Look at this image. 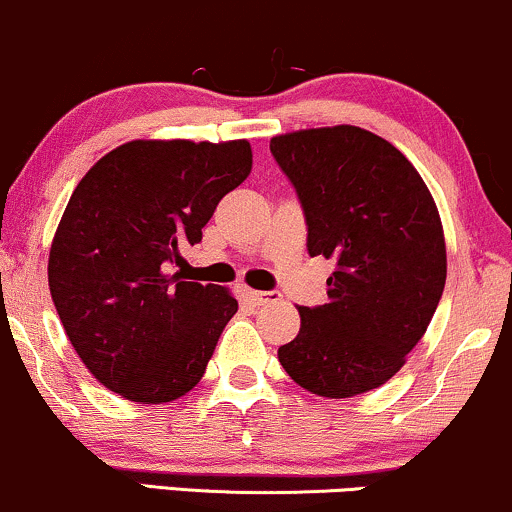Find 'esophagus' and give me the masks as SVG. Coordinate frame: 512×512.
Masks as SVG:
<instances>
[{"instance_id":"34e87169","label":"esophagus","mask_w":512,"mask_h":512,"mask_svg":"<svg viewBox=\"0 0 512 512\" xmlns=\"http://www.w3.org/2000/svg\"><path fill=\"white\" fill-rule=\"evenodd\" d=\"M254 300H256V304H273V302H280V292H273V290L254 292Z\"/></svg>"}]
</instances>
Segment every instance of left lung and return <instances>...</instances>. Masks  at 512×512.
<instances>
[{
  "instance_id": "left-lung-1",
  "label": "left lung",
  "mask_w": 512,
  "mask_h": 512,
  "mask_svg": "<svg viewBox=\"0 0 512 512\" xmlns=\"http://www.w3.org/2000/svg\"><path fill=\"white\" fill-rule=\"evenodd\" d=\"M271 152L302 203L309 256L336 263L329 302L300 307L280 365L329 399L382 387L423 338L445 287L433 195L392 142L355 125L275 135Z\"/></svg>"
}]
</instances>
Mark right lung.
<instances>
[{
	"mask_svg": "<svg viewBox=\"0 0 512 512\" xmlns=\"http://www.w3.org/2000/svg\"><path fill=\"white\" fill-rule=\"evenodd\" d=\"M251 162L246 140H132L74 188L50 246V295L86 370L123 399L166 404L203 377L239 304L171 268Z\"/></svg>",
	"mask_w": 512,
	"mask_h": 512,
	"instance_id": "1",
	"label": "right lung"
}]
</instances>
